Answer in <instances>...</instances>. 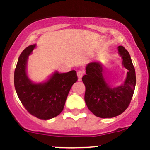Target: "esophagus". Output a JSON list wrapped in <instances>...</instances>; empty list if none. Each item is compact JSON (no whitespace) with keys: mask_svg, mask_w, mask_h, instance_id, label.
<instances>
[{"mask_svg":"<svg viewBox=\"0 0 150 150\" xmlns=\"http://www.w3.org/2000/svg\"><path fill=\"white\" fill-rule=\"evenodd\" d=\"M84 73H85V72L82 71V70H79V71H77V77H78L79 80H80V78L83 76Z\"/></svg>","mask_w":150,"mask_h":150,"instance_id":"esophagus-1","label":"esophagus"}]
</instances>
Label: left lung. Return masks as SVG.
Returning <instances> with one entry per match:
<instances>
[{"label":"left lung","instance_id":"obj_1","mask_svg":"<svg viewBox=\"0 0 150 150\" xmlns=\"http://www.w3.org/2000/svg\"><path fill=\"white\" fill-rule=\"evenodd\" d=\"M123 65L128 70L124 84L111 88L104 77V69L99 62L89 63L82 77L85 85V101L91 112L99 118H113L128 107L136 84L135 71L128 51L123 46L118 47Z\"/></svg>","mask_w":150,"mask_h":150}]
</instances>
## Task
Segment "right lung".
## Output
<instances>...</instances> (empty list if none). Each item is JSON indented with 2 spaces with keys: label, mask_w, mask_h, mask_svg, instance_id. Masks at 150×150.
Masks as SVG:
<instances>
[{
  "label": "right lung",
  "mask_w": 150,
  "mask_h": 150,
  "mask_svg": "<svg viewBox=\"0 0 150 150\" xmlns=\"http://www.w3.org/2000/svg\"><path fill=\"white\" fill-rule=\"evenodd\" d=\"M36 44L22 51L15 70L14 84L19 99L27 111L39 119L48 120L61 113L70 88L77 81V73L71 70L59 73L56 71L49 80L33 83L27 77L26 68L28 56Z\"/></svg>",
  "instance_id": "right-lung-1"
}]
</instances>
